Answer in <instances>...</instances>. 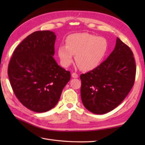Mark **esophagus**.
Returning a JSON list of instances; mask_svg holds the SVG:
<instances>
[{
  "mask_svg": "<svg viewBox=\"0 0 145 145\" xmlns=\"http://www.w3.org/2000/svg\"><path fill=\"white\" fill-rule=\"evenodd\" d=\"M72 76L73 78H77L78 76V74H77V73H72Z\"/></svg>",
  "mask_w": 145,
  "mask_h": 145,
  "instance_id": "esophagus-1",
  "label": "esophagus"
}]
</instances>
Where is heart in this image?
Here are the masks:
<instances>
[{
	"label": "heart",
	"instance_id": "obj_1",
	"mask_svg": "<svg viewBox=\"0 0 145 145\" xmlns=\"http://www.w3.org/2000/svg\"><path fill=\"white\" fill-rule=\"evenodd\" d=\"M108 48L103 37H98L88 33H78L67 37L66 45H61L58 54L63 67H67L75 60L83 70L90 71L97 68L102 61Z\"/></svg>",
	"mask_w": 145,
	"mask_h": 145
}]
</instances>
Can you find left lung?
I'll return each mask as SVG.
<instances>
[{"instance_id":"left-lung-1","label":"left lung","mask_w":145,"mask_h":145,"mask_svg":"<svg viewBox=\"0 0 145 145\" xmlns=\"http://www.w3.org/2000/svg\"><path fill=\"white\" fill-rule=\"evenodd\" d=\"M136 64L130 48L119 38L115 49L99 66L80 75L84 106L95 114L115 109L127 96L135 83Z\"/></svg>"}]
</instances>
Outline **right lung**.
Returning <instances> with one entry per match:
<instances>
[{
	"mask_svg": "<svg viewBox=\"0 0 145 145\" xmlns=\"http://www.w3.org/2000/svg\"><path fill=\"white\" fill-rule=\"evenodd\" d=\"M56 35L49 30L36 31L18 45L8 67L14 94L27 108L45 112L56 105L71 74L57 63Z\"/></svg>",
	"mask_w": 145,
	"mask_h": 145,
	"instance_id": "right-lung-1",
	"label": "right lung"
}]
</instances>
